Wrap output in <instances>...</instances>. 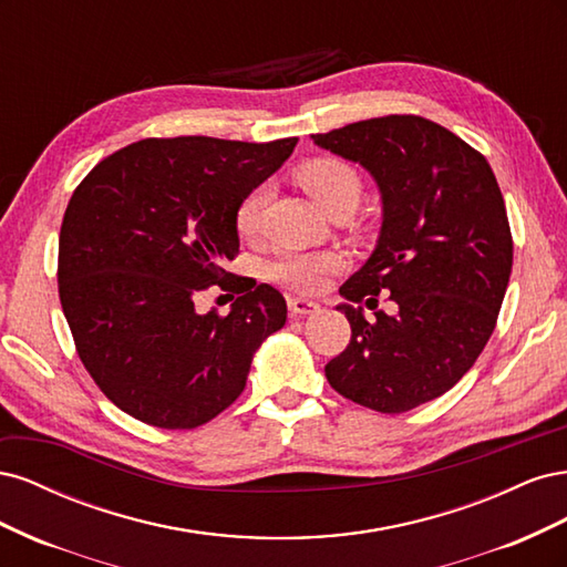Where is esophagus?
Instances as JSON below:
<instances>
[{
  "label": "esophagus",
  "instance_id": "34e87169",
  "mask_svg": "<svg viewBox=\"0 0 567 567\" xmlns=\"http://www.w3.org/2000/svg\"><path fill=\"white\" fill-rule=\"evenodd\" d=\"M288 310H290V317H305V315H315L319 310V305L305 298H288Z\"/></svg>",
  "mask_w": 567,
  "mask_h": 567
}]
</instances>
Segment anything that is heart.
<instances>
[{"instance_id": "1", "label": "heart", "mask_w": 567, "mask_h": 567, "mask_svg": "<svg viewBox=\"0 0 567 567\" xmlns=\"http://www.w3.org/2000/svg\"><path fill=\"white\" fill-rule=\"evenodd\" d=\"M296 182L326 215H336L340 210H354L364 192L362 175L340 158H315L307 161L296 169ZM267 203V188L255 186L238 200L234 210L236 231L244 238L257 236L262 227ZM340 257L336 252H286L279 260L269 265V279L277 281L296 293H315L321 288L323 279L340 267Z\"/></svg>"}]
</instances>
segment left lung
Listing matches in <instances>:
<instances>
[{
    "instance_id": "obj_1",
    "label": "left lung",
    "mask_w": 567,
    "mask_h": 567,
    "mask_svg": "<svg viewBox=\"0 0 567 567\" xmlns=\"http://www.w3.org/2000/svg\"><path fill=\"white\" fill-rule=\"evenodd\" d=\"M364 165L381 188L383 227L367 265L340 286L350 342L326 364L342 398L402 414L454 388L499 317L513 265L502 188L480 151L421 115H385L312 134Z\"/></svg>"
}]
</instances>
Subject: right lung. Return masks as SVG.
<instances>
[{
    "label": "right lung",
    "mask_w": 567,
    "mask_h": 567,
    "mask_svg": "<svg viewBox=\"0 0 567 567\" xmlns=\"http://www.w3.org/2000/svg\"><path fill=\"white\" fill-rule=\"evenodd\" d=\"M296 144L142 140L73 192L59 236V298L84 369L125 414L167 431L213 421L244 392L255 350L284 329L279 290L221 265L238 252V200ZM210 285L239 296L229 316L195 310Z\"/></svg>",
    "instance_id": "add662e5"
}]
</instances>
